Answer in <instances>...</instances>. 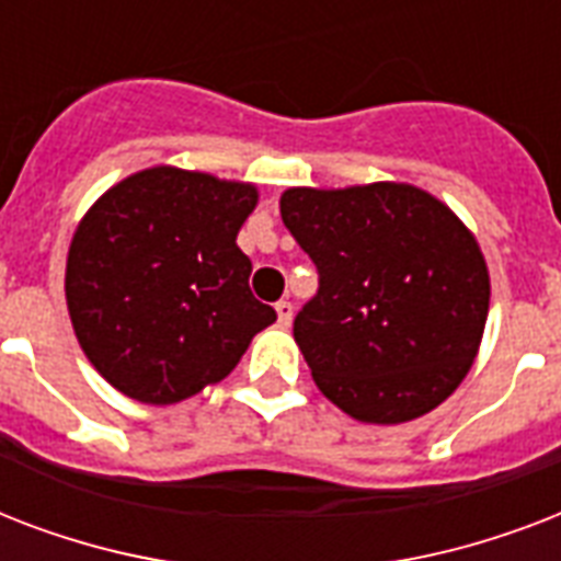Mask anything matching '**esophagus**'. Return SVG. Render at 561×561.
Segmentation results:
<instances>
[{
  "label": "esophagus",
  "instance_id": "esophagus-1",
  "mask_svg": "<svg viewBox=\"0 0 561 561\" xmlns=\"http://www.w3.org/2000/svg\"><path fill=\"white\" fill-rule=\"evenodd\" d=\"M276 314H279L282 329H288L290 320H294V302H288V299H279V302H276Z\"/></svg>",
  "mask_w": 561,
  "mask_h": 561
}]
</instances>
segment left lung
<instances>
[{
    "instance_id": "1",
    "label": "left lung",
    "mask_w": 561,
    "mask_h": 561,
    "mask_svg": "<svg viewBox=\"0 0 561 561\" xmlns=\"http://www.w3.org/2000/svg\"><path fill=\"white\" fill-rule=\"evenodd\" d=\"M279 211L320 276L294 341L325 399L375 425L443 404L489 314L486 262L460 218L404 183L288 188Z\"/></svg>"
}]
</instances>
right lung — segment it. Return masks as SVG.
Returning <instances> with one entry per match:
<instances>
[{
	"label": "right lung",
	"instance_id": "right-lung-1",
	"mask_svg": "<svg viewBox=\"0 0 561 561\" xmlns=\"http://www.w3.org/2000/svg\"><path fill=\"white\" fill-rule=\"evenodd\" d=\"M255 186L201 171H139L75 229L66 306L90 364L118 392L174 404L227 378L276 320L236 244Z\"/></svg>",
	"mask_w": 561,
	"mask_h": 561
}]
</instances>
